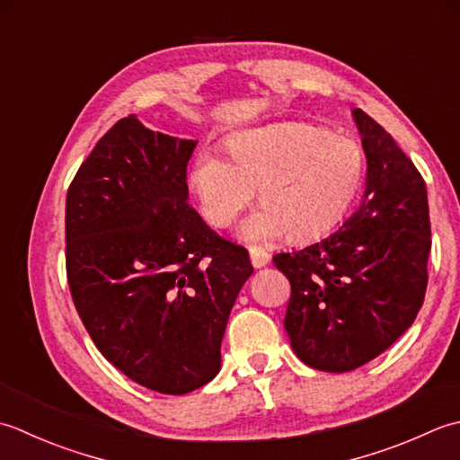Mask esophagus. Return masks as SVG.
<instances>
[{
  "mask_svg": "<svg viewBox=\"0 0 460 460\" xmlns=\"http://www.w3.org/2000/svg\"><path fill=\"white\" fill-rule=\"evenodd\" d=\"M250 261L254 268H261L270 261V254L266 250H261L258 246H250Z\"/></svg>",
  "mask_w": 460,
  "mask_h": 460,
  "instance_id": "34e87169",
  "label": "esophagus"
}]
</instances>
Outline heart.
I'll return each mask as SVG.
<instances>
[{
  "label": "heart",
  "instance_id": "heart-1",
  "mask_svg": "<svg viewBox=\"0 0 460 460\" xmlns=\"http://www.w3.org/2000/svg\"><path fill=\"white\" fill-rule=\"evenodd\" d=\"M232 161L214 151L196 155L189 182L202 217L224 228L258 199L242 224L250 242H270L288 232L314 240L343 218L363 181V153L348 137L307 123H278L242 130L228 140Z\"/></svg>",
  "mask_w": 460,
  "mask_h": 460
}]
</instances>
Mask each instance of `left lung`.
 Wrapping results in <instances>:
<instances>
[{"label": "left lung", "mask_w": 460, "mask_h": 460, "mask_svg": "<svg viewBox=\"0 0 460 460\" xmlns=\"http://www.w3.org/2000/svg\"><path fill=\"white\" fill-rule=\"evenodd\" d=\"M367 176L351 217L304 250L274 256L292 286L286 332L305 365L345 373L395 343L427 292L430 220L425 181L379 123L353 111Z\"/></svg>", "instance_id": "8db88e82"}]
</instances>
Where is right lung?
<instances>
[{
	"label": "right lung",
	"mask_w": 460,
	"mask_h": 460,
	"mask_svg": "<svg viewBox=\"0 0 460 460\" xmlns=\"http://www.w3.org/2000/svg\"><path fill=\"white\" fill-rule=\"evenodd\" d=\"M199 140L117 120L79 166L65 204V266L93 343L138 385L184 395L217 377L248 250L186 202Z\"/></svg>",
	"instance_id": "add662e5"
}]
</instances>
